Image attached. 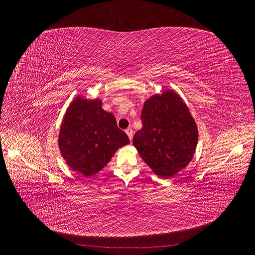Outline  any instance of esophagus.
Listing matches in <instances>:
<instances>
[{
  "label": "esophagus",
  "instance_id": "1",
  "mask_svg": "<svg viewBox=\"0 0 255 255\" xmlns=\"http://www.w3.org/2000/svg\"><path fill=\"white\" fill-rule=\"evenodd\" d=\"M126 133H127V135L128 136L129 140H132V139H133V129L130 128H128L126 129Z\"/></svg>",
  "mask_w": 255,
  "mask_h": 255
}]
</instances>
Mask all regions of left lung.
<instances>
[{
    "label": "left lung",
    "instance_id": "1",
    "mask_svg": "<svg viewBox=\"0 0 255 255\" xmlns=\"http://www.w3.org/2000/svg\"><path fill=\"white\" fill-rule=\"evenodd\" d=\"M141 120L133 144L151 170L170 177L186 168L195 155L199 132L182 97L171 89L151 96L143 103Z\"/></svg>",
    "mask_w": 255,
    "mask_h": 255
}]
</instances>
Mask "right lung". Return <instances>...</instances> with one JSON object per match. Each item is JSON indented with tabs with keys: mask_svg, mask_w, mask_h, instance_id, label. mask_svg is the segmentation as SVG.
Wrapping results in <instances>:
<instances>
[{
	"mask_svg": "<svg viewBox=\"0 0 255 255\" xmlns=\"http://www.w3.org/2000/svg\"><path fill=\"white\" fill-rule=\"evenodd\" d=\"M129 143L112 113L102 109V100L76 97L61 121L57 144L69 168L84 176L101 171L121 146Z\"/></svg>",
	"mask_w": 255,
	"mask_h": 255,
	"instance_id": "obj_1",
	"label": "right lung"
}]
</instances>
